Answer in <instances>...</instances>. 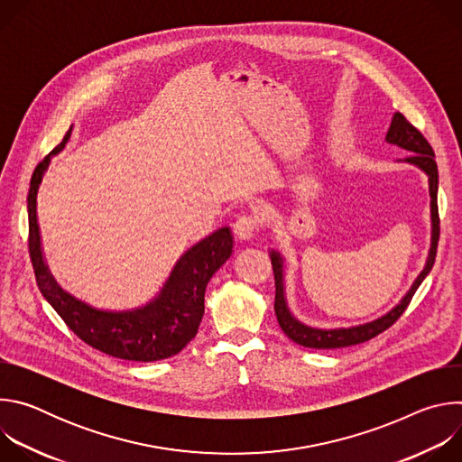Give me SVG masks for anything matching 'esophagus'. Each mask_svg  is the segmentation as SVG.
<instances>
[{"label": "esophagus", "instance_id": "esophagus-1", "mask_svg": "<svg viewBox=\"0 0 462 462\" xmlns=\"http://www.w3.org/2000/svg\"><path fill=\"white\" fill-rule=\"evenodd\" d=\"M259 223H261L259 216H255V214H241L234 221V232H236V236L239 239H250L257 232Z\"/></svg>", "mask_w": 462, "mask_h": 462}]
</instances>
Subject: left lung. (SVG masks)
Segmentation results:
<instances>
[{"label":"left lung","instance_id":"1","mask_svg":"<svg viewBox=\"0 0 462 462\" xmlns=\"http://www.w3.org/2000/svg\"><path fill=\"white\" fill-rule=\"evenodd\" d=\"M387 143L397 144L410 153V157H406L404 161L410 164L419 166L420 170H424L428 173L430 179V195H431V248H430V255L426 261V267L420 273V276L415 280L413 287L410 289V292L402 298V301L394 307L393 310H389L385 316L365 323V325H358V327H349V328H331V331H323V328H312L307 327L303 323H300L287 309V301H285V294H283V271H282V257L273 252V271H274V282H276V300H274V310H276V318L278 323L282 327V331L298 346L303 347H310V349H338V347H349V346H356L362 342H367L374 337H378L380 333H383L385 328H389L394 321H397L402 312L408 309L413 294L417 292V289L420 287V283L424 282V278L428 276V273L431 271L433 263H435V255H437V245H439V236H440V219H439V207H437V189H439V170H437V162H435V153L433 148L430 146V143L424 139V135L420 131L402 115V113H394L389 131H387Z\"/></svg>","mask_w":462,"mask_h":462}]
</instances>
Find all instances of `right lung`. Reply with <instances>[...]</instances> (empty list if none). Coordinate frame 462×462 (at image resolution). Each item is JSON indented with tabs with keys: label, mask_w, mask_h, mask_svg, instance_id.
Instances as JSON below:
<instances>
[{
	"label": "right lung",
	"mask_w": 462,
	"mask_h": 462,
	"mask_svg": "<svg viewBox=\"0 0 462 462\" xmlns=\"http://www.w3.org/2000/svg\"><path fill=\"white\" fill-rule=\"evenodd\" d=\"M71 137V127L52 150L58 153ZM51 155L38 162L31 177L27 197L29 255L36 283L71 331L93 349L115 358L157 362L182 351L197 335L205 314V291L210 278L232 254L230 230L219 228L191 246L173 267L159 296L146 307L131 312L97 310L63 292L49 274L40 248L36 221V193Z\"/></svg>",
	"instance_id": "1"
}]
</instances>
